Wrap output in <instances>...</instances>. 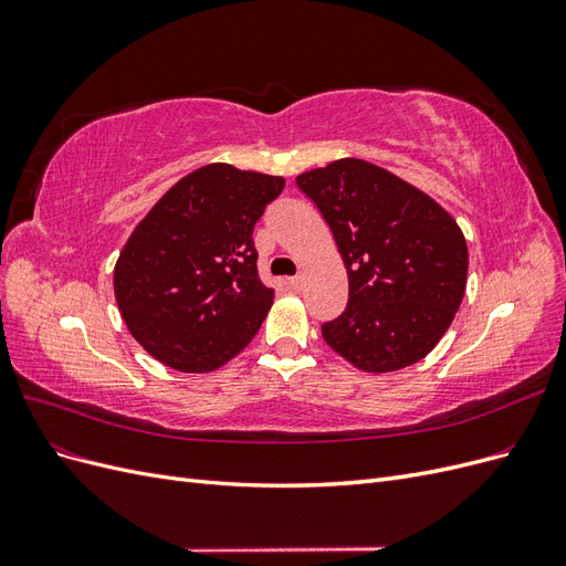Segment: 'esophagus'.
Instances as JSON below:
<instances>
[{
	"label": "esophagus",
	"mask_w": 566,
	"mask_h": 566,
	"mask_svg": "<svg viewBox=\"0 0 566 566\" xmlns=\"http://www.w3.org/2000/svg\"><path fill=\"white\" fill-rule=\"evenodd\" d=\"M287 283H290V287L302 290L304 287V276H293V279H287Z\"/></svg>",
	"instance_id": "1"
}]
</instances>
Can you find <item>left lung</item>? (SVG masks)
Returning a JSON list of instances; mask_svg holds the SVG:
<instances>
[{"label":"left lung","instance_id":"left-lung-1","mask_svg":"<svg viewBox=\"0 0 566 566\" xmlns=\"http://www.w3.org/2000/svg\"><path fill=\"white\" fill-rule=\"evenodd\" d=\"M333 231L349 279L347 310L323 339L364 373H394L430 354L468 285V243L458 221L413 184L361 158L302 172Z\"/></svg>","mask_w":566,"mask_h":566}]
</instances>
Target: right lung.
I'll return each mask as SVG.
<instances>
[{"mask_svg": "<svg viewBox=\"0 0 566 566\" xmlns=\"http://www.w3.org/2000/svg\"><path fill=\"white\" fill-rule=\"evenodd\" d=\"M283 186V177L210 163L136 224L113 287L125 325L153 358L212 373L250 345L273 304L256 273L252 229Z\"/></svg>", "mask_w": 566, "mask_h": 566, "instance_id": "obj_1", "label": "right lung"}]
</instances>
